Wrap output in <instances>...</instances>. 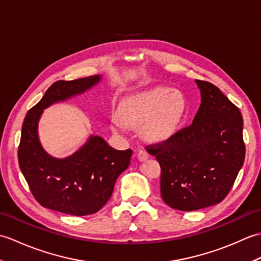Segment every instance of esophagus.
Returning a JSON list of instances; mask_svg holds the SVG:
<instances>
[{
	"label": "esophagus",
	"instance_id": "esophagus-1",
	"mask_svg": "<svg viewBox=\"0 0 261 261\" xmlns=\"http://www.w3.org/2000/svg\"><path fill=\"white\" fill-rule=\"evenodd\" d=\"M137 157H138V159L140 160V162H145V160L148 159L149 153H148L147 150H145V149H140V150L138 151Z\"/></svg>",
	"mask_w": 261,
	"mask_h": 261
}]
</instances>
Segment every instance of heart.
<instances>
[{
	"label": "heart",
	"mask_w": 261,
	"mask_h": 261,
	"mask_svg": "<svg viewBox=\"0 0 261 261\" xmlns=\"http://www.w3.org/2000/svg\"><path fill=\"white\" fill-rule=\"evenodd\" d=\"M185 97L179 91L158 86L131 96L122 104L121 116L126 123L145 125V135L153 140L173 136L184 118ZM121 127L120 122H115Z\"/></svg>",
	"instance_id": "obj_1"
}]
</instances>
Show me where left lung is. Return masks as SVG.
<instances>
[{"label": "left lung", "mask_w": 261, "mask_h": 261, "mask_svg": "<svg viewBox=\"0 0 261 261\" xmlns=\"http://www.w3.org/2000/svg\"><path fill=\"white\" fill-rule=\"evenodd\" d=\"M196 83L202 103L193 123L147 146L162 169L164 202L185 212L222 202L246 156L240 110L212 83Z\"/></svg>", "instance_id": "1"}]
</instances>
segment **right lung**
I'll list each match as a JSON object with an SVG mask.
<instances>
[{"label":"right lung","mask_w":261,"mask_h":261,"mask_svg":"<svg viewBox=\"0 0 261 261\" xmlns=\"http://www.w3.org/2000/svg\"><path fill=\"white\" fill-rule=\"evenodd\" d=\"M99 80L94 75L55 82L25 115L18 149L19 166L33 197L43 207L76 216L96 213L112 195L116 178L129 167L131 149L116 150L97 136H92L66 159L50 157L39 142L37 127L42 110L85 92Z\"/></svg>","instance_id":"1"}]
</instances>
